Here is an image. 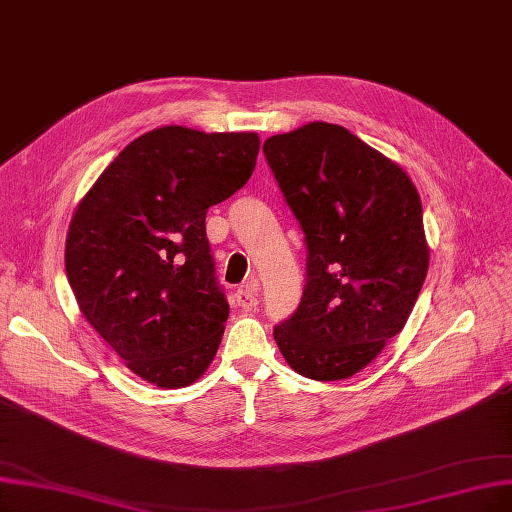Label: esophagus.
Instances as JSON below:
<instances>
[{"label":"esophagus","mask_w":512,"mask_h":512,"mask_svg":"<svg viewBox=\"0 0 512 512\" xmlns=\"http://www.w3.org/2000/svg\"><path fill=\"white\" fill-rule=\"evenodd\" d=\"M236 301L238 306L244 308V310H253L257 304H259V297H257V282L251 280L246 282V285L242 289L236 291Z\"/></svg>","instance_id":"1"}]
</instances>
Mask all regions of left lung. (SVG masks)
I'll list each match as a JSON object with an SVG mask.
<instances>
[{
	"label": "left lung",
	"instance_id": "obj_1",
	"mask_svg": "<svg viewBox=\"0 0 512 512\" xmlns=\"http://www.w3.org/2000/svg\"><path fill=\"white\" fill-rule=\"evenodd\" d=\"M263 154L308 246L301 304L274 339L299 375L348 380L403 331L424 285L420 194L399 164L337 124L274 135Z\"/></svg>",
	"mask_w": 512,
	"mask_h": 512
}]
</instances>
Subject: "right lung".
<instances>
[{"mask_svg":"<svg viewBox=\"0 0 512 512\" xmlns=\"http://www.w3.org/2000/svg\"><path fill=\"white\" fill-rule=\"evenodd\" d=\"M257 132L162 126L128 143L71 217L65 270L80 312L124 365L158 388L208 369L230 306L206 211L251 179Z\"/></svg>","mask_w":512,"mask_h":512,"instance_id":"add662e5","label":"right lung"}]
</instances>
